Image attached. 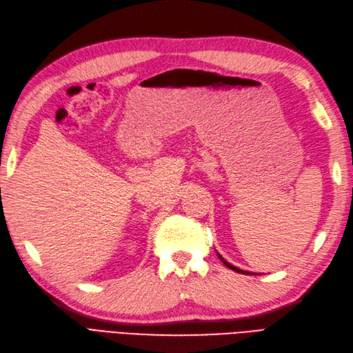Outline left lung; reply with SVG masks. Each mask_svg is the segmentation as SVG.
Listing matches in <instances>:
<instances>
[{"instance_id": "8db88e82", "label": "left lung", "mask_w": 353, "mask_h": 353, "mask_svg": "<svg viewBox=\"0 0 353 353\" xmlns=\"http://www.w3.org/2000/svg\"><path fill=\"white\" fill-rule=\"evenodd\" d=\"M218 257L221 259V262H223V263H224V265H225L227 268H230L231 270H236V272H239V273H244V275H249V272H245V270H241V269H239V268H236V266H232V265H230V263L227 262V260H224V259H223V257H221L219 254H218Z\"/></svg>"}]
</instances>
